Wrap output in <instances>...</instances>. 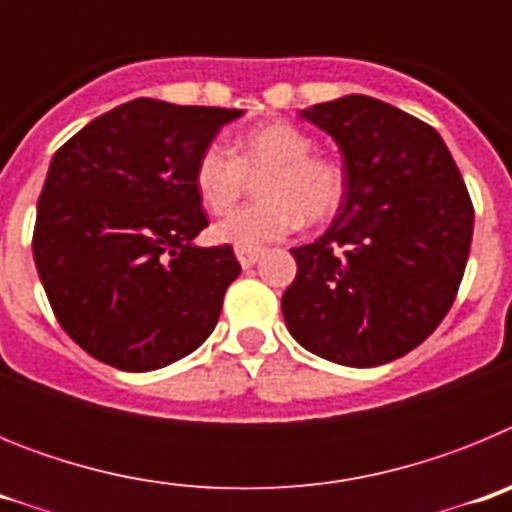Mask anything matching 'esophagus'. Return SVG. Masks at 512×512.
I'll return each mask as SVG.
<instances>
[{
    "label": "esophagus",
    "mask_w": 512,
    "mask_h": 512,
    "mask_svg": "<svg viewBox=\"0 0 512 512\" xmlns=\"http://www.w3.org/2000/svg\"><path fill=\"white\" fill-rule=\"evenodd\" d=\"M235 259L241 261L243 269H251V266L261 259V251H243V248H235Z\"/></svg>",
    "instance_id": "34e87169"
}]
</instances>
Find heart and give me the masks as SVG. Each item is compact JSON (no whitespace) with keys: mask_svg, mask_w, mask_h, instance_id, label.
Instances as JSON below:
<instances>
[{"mask_svg":"<svg viewBox=\"0 0 512 512\" xmlns=\"http://www.w3.org/2000/svg\"><path fill=\"white\" fill-rule=\"evenodd\" d=\"M315 143L287 120H271L246 130L230 143L202 148L194 164V189L212 215H223L246 192V176L256 182L259 202L230 212L212 225V238L225 246L259 251L295 233L302 223H323L346 194V176L328 156L312 153Z\"/></svg>","mask_w":512,"mask_h":512,"instance_id":"1","label":"heart"}]
</instances>
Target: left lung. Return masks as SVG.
I'll return each instance as SVG.
<instances>
[{
    "mask_svg": "<svg viewBox=\"0 0 512 512\" xmlns=\"http://www.w3.org/2000/svg\"><path fill=\"white\" fill-rule=\"evenodd\" d=\"M336 140L346 194L315 243L292 248L284 323L310 354L379 366L413 351L454 305L474 207L441 135L364 94L300 112Z\"/></svg>",
    "mask_w": 512,
    "mask_h": 512,
    "instance_id": "1",
    "label": "left lung"
}]
</instances>
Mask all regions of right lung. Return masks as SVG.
<instances>
[{"label":"right lung","instance_id":"obj_1","mask_svg":"<svg viewBox=\"0 0 512 512\" xmlns=\"http://www.w3.org/2000/svg\"><path fill=\"white\" fill-rule=\"evenodd\" d=\"M243 110L140 97L56 151L33 256L61 328L122 372H153L215 330L241 264L194 243L207 217L194 189L202 148Z\"/></svg>","mask_w":512,"mask_h":512}]
</instances>
